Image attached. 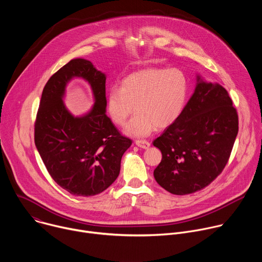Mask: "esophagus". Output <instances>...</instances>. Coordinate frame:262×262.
<instances>
[{
	"mask_svg": "<svg viewBox=\"0 0 262 262\" xmlns=\"http://www.w3.org/2000/svg\"><path fill=\"white\" fill-rule=\"evenodd\" d=\"M136 145L140 148L147 149V148H149V146H150V143H149L148 141H145V140H137Z\"/></svg>",
	"mask_w": 262,
	"mask_h": 262,
	"instance_id": "1",
	"label": "esophagus"
}]
</instances>
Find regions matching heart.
<instances>
[{
    "label": "heart",
    "instance_id": "b5f03b06",
    "mask_svg": "<svg viewBox=\"0 0 262 262\" xmlns=\"http://www.w3.org/2000/svg\"><path fill=\"white\" fill-rule=\"evenodd\" d=\"M188 96V81L178 69L146 68L134 72L112 87L105 97V111L115 125H126L127 136L142 138L157 127L170 126L181 114Z\"/></svg>",
    "mask_w": 262,
    "mask_h": 262
}]
</instances>
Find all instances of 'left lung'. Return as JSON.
I'll return each mask as SVG.
<instances>
[{
	"instance_id": "1",
	"label": "left lung",
	"mask_w": 262,
	"mask_h": 262,
	"mask_svg": "<svg viewBox=\"0 0 262 262\" xmlns=\"http://www.w3.org/2000/svg\"><path fill=\"white\" fill-rule=\"evenodd\" d=\"M238 133V116L227 90L197 76L181 114L154 141L162 161L154 175L174 195L200 191L225 168Z\"/></svg>"
}]
</instances>
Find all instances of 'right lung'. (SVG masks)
I'll list each match as a JSON object with an SVG mask.
<instances>
[{
	"label": "right lung",
	"instance_id": "add662e5",
	"mask_svg": "<svg viewBox=\"0 0 262 262\" xmlns=\"http://www.w3.org/2000/svg\"><path fill=\"white\" fill-rule=\"evenodd\" d=\"M81 77L91 85L95 104L76 118L62 102L67 83ZM34 140L52 178L74 196L97 195L119 175L132 140L123 137L105 114V74L85 59H73L46 84L35 121Z\"/></svg>",
	"mask_w": 262,
	"mask_h": 262
}]
</instances>
